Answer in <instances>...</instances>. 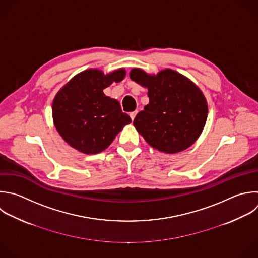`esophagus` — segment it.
Instances as JSON below:
<instances>
[{
	"label": "esophagus",
	"mask_w": 258,
	"mask_h": 258,
	"mask_svg": "<svg viewBox=\"0 0 258 258\" xmlns=\"http://www.w3.org/2000/svg\"><path fill=\"white\" fill-rule=\"evenodd\" d=\"M136 115H137V111H134V112H132V113H130V117H131V119H132V121L134 120V118L136 117Z\"/></svg>",
	"instance_id": "1"
}]
</instances>
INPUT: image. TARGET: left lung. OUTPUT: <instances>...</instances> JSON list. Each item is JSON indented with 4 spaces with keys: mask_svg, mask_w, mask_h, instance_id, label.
Masks as SVG:
<instances>
[{
    "mask_svg": "<svg viewBox=\"0 0 258 258\" xmlns=\"http://www.w3.org/2000/svg\"><path fill=\"white\" fill-rule=\"evenodd\" d=\"M129 76L148 90L149 103L133 122L138 133L163 153L173 154L190 147L202 134L208 117V103L200 88L170 69L149 75L135 68Z\"/></svg>",
    "mask_w": 258,
    "mask_h": 258,
    "instance_id": "1",
    "label": "left lung"
}]
</instances>
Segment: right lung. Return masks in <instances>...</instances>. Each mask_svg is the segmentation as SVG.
<instances>
[{"label":"right lung","instance_id":"right-lung-1","mask_svg":"<svg viewBox=\"0 0 258 258\" xmlns=\"http://www.w3.org/2000/svg\"><path fill=\"white\" fill-rule=\"evenodd\" d=\"M125 69L104 74L89 69L71 79L55 95L52 103L53 124L62 139L85 154L107 149L131 118L120 103L107 97L104 89L125 78Z\"/></svg>","mask_w":258,"mask_h":258}]
</instances>
